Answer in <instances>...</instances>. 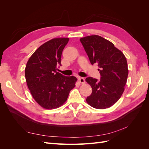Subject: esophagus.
<instances>
[{
  "label": "esophagus",
  "instance_id": "obj_1",
  "mask_svg": "<svg viewBox=\"0 0 149 149\" xmlns=\"http://www.w3.org/2000/svg\"><path fill=\"white\" fill-rule=\"evenodd\" d=\"M78 81H79V83H82V84H83V83H85V79H84V78H83V77H79V78H78Z\"/></svg>",
  "mask_w": 149,
  "mask_h": 149
}]
</instances>
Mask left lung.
<instances>
[{
	"label": "left lung",
	"instance_id": "8db88e82",
	"mask_svg": "<svg viewBox=\"0 0 149 149\" xmlns=\"http://www.w3.org/2000/svg\"><path fill=\"white\" fill-rule=\"evenodd\" d=\"M80 42L91 63L97 64L101 75L100 81L92 77L86 78L93 89L86 101L96 109L110 107L124 91L129 73L126 58L113 43L99 35L81 38Z\"/></svg>",
	"mask_w": 149,
	"mask_h": 149
}]
</instances>
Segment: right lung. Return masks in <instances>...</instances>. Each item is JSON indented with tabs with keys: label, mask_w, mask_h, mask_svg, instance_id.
<instances>
[{
	"label": "right lung",
	"mask_w": 149,
	"mask_h": 149,
	"mask_svg": "<svg viewBox=\"0 0 149 149\" xmlns=\"http://www.w3.org/2000/svg\"><path fill=\"white\" fill-rule=\"evenodd\" d=\"M68 38L49 40L36 50L26 63L25 75L26 84L34 100L47 109L63 104L77 79L56 71L61 66L62 52Z\"/></svg>",
	"instance_id": "1"
}]
</instances>
